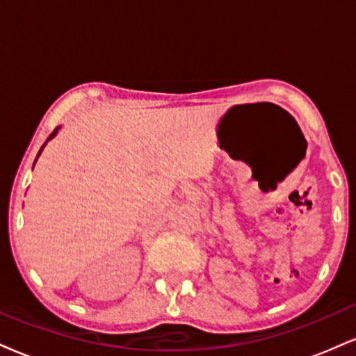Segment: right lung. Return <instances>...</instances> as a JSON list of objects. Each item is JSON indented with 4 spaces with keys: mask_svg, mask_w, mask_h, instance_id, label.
I'll return each mask as SVG.
<instances>
[{
    "mask_svg": "<svg viewBox=\"0 0 356 356\" xmlns=\"http://www.w3.org/2000/svg\"><path fill=\"white\" fill-rule=\"evenodd\" d=\"M58 129H59V127H56V129L53 131V132H51V134H49V137H48V139H46V143H48V140H51V139H53V137L56 136V132H58ZM46 143L44 144H42L41 145V149H40V152H38V157H40V154L42 152V149H44V145H46ZM38 157H36V161H38ZM36 161H34V164H36ZM34 167V165H33Z\"/></svg>",
    "mask_w": 356,
    "mask_h": 356,
    "instance_id": "1",
    "label": "right lung"
}]
</instances>
